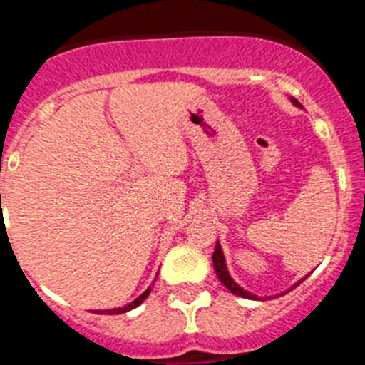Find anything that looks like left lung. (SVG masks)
Returning a JSON list of instances; mask_svg holds the SVG:
<instances>
[{
    "instance_id": "1",
    "label": "left lung",
    "mask_w": 365,
    "mask_h": 365,
    "mask_svg": "<svg viewBox=\"0 0 365 365\" xmlns=\"http://www.w3.org/2000/svg\"><path fill=\"white\" fill-rule=\"evenodd\" d=\"M292 104L299 106V108H302V104H299V102L296 98H292ZM212 261H214V270H215V274H217V278L221 279L222 285L227 287V289L232 292V294L241 296V298H247V299H257L256 294H250V292H248V291L241 289V287L237 285V283H235L234 279H232V276H230V274H228L227 263H225V256H222V248H221V245H219V241H217V243H215V250H214V256H212ZM305 278H307V276H305ZM305 278H303V279H305ZM303 279H299L298 283H294V285H292L291 289H289V291H292L294 287H298L299 283L303 282ZM289 291L282 292V294H287V292H289Z\"/></svg>"
}]
</instances>
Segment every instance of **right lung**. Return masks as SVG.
I'll list each match as a JSON object with an SVG mask.
<instances>
[{"label": "right lung", "mask_w": 365, "mask_h": 365, "mask_svg": "<svg viewBox=\"0 0 365 365\" xmlns=\"http://www.w3.org/2000/svg\"><path fill=\"white\" fill-rule=\"evenodd\" d=\"M151 285H155V283H151ZM151 285L148 287L146 291H144L143 294L138 296L137 299H133V302H131V303H128V305H124V307H118V309H109V311H104V312H108V314H122V312H128V311H131V309L138 307V305H140V303H143L144 299L148 298V294H150V292H151Z\"/></svg>", "instance_id": "1"}]
</instances>
